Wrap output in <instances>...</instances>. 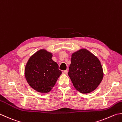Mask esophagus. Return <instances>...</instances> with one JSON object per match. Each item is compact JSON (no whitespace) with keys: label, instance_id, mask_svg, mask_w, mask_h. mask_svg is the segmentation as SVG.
<instances>
[{"label":"esophagus","instance_id":"1","mask_svg":"<svg viewBox=\"0 0 122 122\" xmlns=\"http://www.w3.org/2000/svg\"><path fill=\"white\" fill-rule=\"evenodd\" d=\"M63 73L64 74H65V75H66L68 73V71H67V70H65V71H64V72H63Z\"/></svg>","mask_w":122,"mask_h":122}]
</instances>
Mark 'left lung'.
<instances>
[{
  "label": "left lung",
  "instance_id": "8db88e82",
  "mask_svg": "<svg viewBox=\"0 0 122 122\" xmlns=\"http://www.w3.org/2000/svg\"><path fill=\"white\" fill-rule=\"evenodd\" d=\"M68 75L74 88L82 93H89L102 82L104 72L100 61L84 48L72 54Z\"/></svg>",
  "mask_w": 122,
  "mask_h": 122
}]
</instances>
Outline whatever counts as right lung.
Masks as SVG:
<instances>
[{"label": "right lung", "instance_id": "add662e5", "mask_svg": "<svg viewBox=\"0 0 122 122\" xmlns=\"http://www.w3.org/2000/svg\"><path fill=\"white\" fill-rule=\"evenodd\" d=\"M52 54L47 50H38L30 57L25 65L24 74L29 86L40 93L51 91L61 74Z\"/></svg>", "mask_w": 122, "mask_h": 122}]
</instances>
